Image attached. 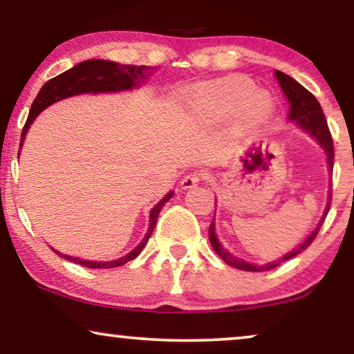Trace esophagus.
Segmentation results:
<instances>
[{"label": "esophagus", "instance_id": "obj_1", "mask_svg": "<svg viewBox=\"0 0 354 354\" xmlns=\"http://www.w3.org/2000/svg\"><path fill=\"white\" fill-rule=\"evenodd\" d=\"M201 180H205V174H203L201 171H193V172H188L187 176L182 178L180 185H182V188H185L187 190V188L196 187Z\"/></svg>", "mask_w": 354, "mask_h": 354}]
</instances>
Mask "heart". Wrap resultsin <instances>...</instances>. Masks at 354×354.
<instances>
[{
	"instance_id": "heart-1",
	"label": "heart",
	"mask_w": 354,
	"mask_h": 354,
	"mask_svg": "<svg viewBox=\"0 0 354 354\" xmlns=\"http://www.w3.org/2000/svg\"><path fill=\"white\" fill-rule=\"evenodd\" d=\"M187 101L196 115L207 120L224 119L236 109L245 122L263 120L272 103L263 91H254V84L243 75H227L203 82L187 90Z\"/></svg>"
}]
</instances>
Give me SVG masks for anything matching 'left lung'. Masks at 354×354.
Masks as SVG:
<instances>
[{
	"label": "left lung",
	"instance_id": "8db88e82",
	"mask_svg": "<svg viewBox=\"0 0 354 354\" xmlns=\"http://www.w3.org/2000/svg\"><path fill=\"white\" fill-rule=\"evenodd\" d=\"M275 77H277L279 84H280V86H282L283 93H285V96H287V100L290 103V114H288L290 120H295L299 127H303L308 133H311L313 137L316 138L319 143H321V147L326 149V153H327L328 169L332 171L333 158H335V154H333L332 135H330V130H328L326 115H324L322 108H321V104H319V101L316 100V96H314L311 91H308L306 88H304L303 85H299L297 80H293L292 77L283 74V72L275 71ZM330 203H332V190H330V193H328V203H327L326 211H324L322 219H321V222H319V225L316 227V229H314L313 234L309 235L308 239L304 240V243L299 245L297 250H293L292 253L285 254L283 258L275 261V263L258 266V264L246 263V261L236 259L235 256H232L229 251L224 250L221 246L219 240H217V236H216V232H214V222H212L209 227L211 245H212V248H214L216 253L219 254V258L224 261L225 264L232 266V268L240 269V270H248V272H264V270H270V269L277 268V266L282 264L283 261H288V259H292L293 256L303 253V251L313 243L314 239H316L319 234V230H321L324 221H326L327 212H328V209H330Z\"/></svg>",
	"mask_w": 354,
	"mask_h": 354
}]
</instances>
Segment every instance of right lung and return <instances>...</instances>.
Instances as JSON below:
<instances>
[{
  "label": "right lung",
  "mask_w": 354,
  "mask_h": 354,
  "mask_svg": "<svg viewBox=\"0 0 354 354\" xmlns=\"http://www.w3.org/2000/svg\"><path fill=\"white\" fill-rule=\"evenodd\" d=\"M147 67H137V66H129V64H118L113 61H103V59H90L84 61L80 64L72 67V69L62 72V74L53 77L51 80H48L45 85L41 86V90L38 91L37 98L33 100L30 113L26 120V125L22 129V137H21V147L26 133L33 119L41 113L43 109L48 106L56 103L62 98H69V96L80 95V93H101V91H119V90H130L132 86L138 85V82H142L143 72ZM172 198V192L167 193L166 198H162L156 206L153 207L151 216H149V229L148 234L145 235L142 243H140L133 251H130L124 258L115 259V261H106V263H100V261H85L79 258H72V256L56 253L61 258L74 261L75 264L85 266L90 269H113L118 266H122L129 261H132L140 254V251L143 250V246L147 245L149 236H151L154 225H156L158 216L161 212L162 206Z\"/></svg>",
  "instance_id": "right-lung-1"
}]
</instances>
